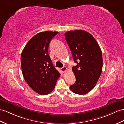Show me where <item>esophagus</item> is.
Segmentation results:
<instances>
[{
	"label": "esophagus",
	"instance_id": "34e87169",
	"mask_svg": "<svg viewBox=\"0 0 124 124\" xmlns=\"http://www.w3.org/2000/svg\"><path fill=\"white\" fill-rule=\"evenodd\" d=\"M68 70V68L66 67H63L61 69V70L63 73H64L66 70Z\"/></svg>",
	"mask_w": 124,
	"mask_h": 124
}]
</instances>
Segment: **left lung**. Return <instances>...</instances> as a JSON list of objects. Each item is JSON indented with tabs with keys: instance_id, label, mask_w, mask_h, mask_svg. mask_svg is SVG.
Listing matches in <instances>:
<instances>
[{
	"instance_id": "obj_1",
	"label": "left lung",
	"mask_w": 124,
	"mask_h": 124,
	"mask_svg": "<svg viewBox=\"0 0 124 124\" xmlns=\"http://www.w3.org/2000/svg\"><path fill=\"white\" fill-rule=\"evenodd\" d=\"M65 37L74 61L77 63L72 68L76 82L70 88L75 94H86L96 85L102 71L101 49L92 35L86 31H69Z\"/></svg>"
}]
</instances>
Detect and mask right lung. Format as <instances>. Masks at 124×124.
Returning a JSON list of instances; mask_svg holds the SVG:
<instances>
[{
    "label": "right lung",
    "instance_id": "1",
    "mask_svg": "<svg viewBox=\"0 0 124 124\" xmlns=\"http://www.w3.org/2000/svg\"><path fill=\"white\" fill-rule=\"evenodd\" d=\"M58 33L51 31L37 33L28 41L21 53V66L24 80L40 95L51 92L60 77L48 54L50 41Z\"/></svg>",
    "mask_w": 124,
    "mask_h": 124
}]
</instances>
